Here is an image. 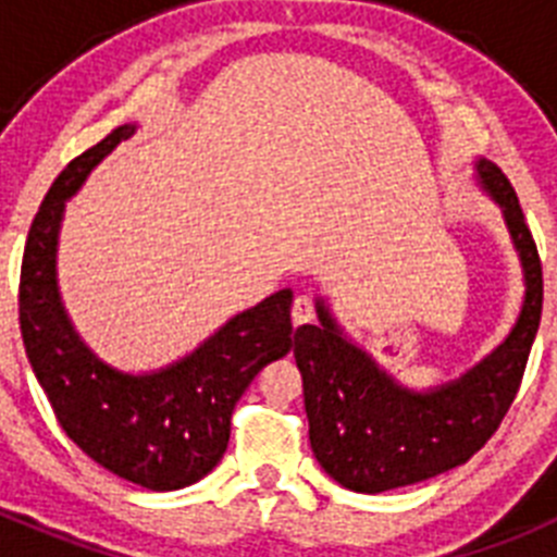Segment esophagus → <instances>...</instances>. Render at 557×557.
Masks as SVG:
<instances>
[{"mask_svg": "<svg viewBox=\"0 0 557 557\" xmlns=\"http://www.w3.org/2000/svg\"><path fill=\"white\" fill-rule=\"evenodd\" d=\"M314 321V304L312 298H307V295H298L293 301V323L295 326H301V323H309Z\"/></svg>", "mask_w": 557, "mask_h": 557, "instance_id": "1", "label": "esophagus"}]
</instances>
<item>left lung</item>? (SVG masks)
<instances>
[{
  "label": "left lung",
  "mask_w": 557,
  "mask_h": 557,
  "mask_svg": "<svg viewBox=\"0 0 557 557\" xmlns=\"http://www.w3.org/2000/svg\"><path fill=\"white\" fill-rule=\"evenodd\" d=\"M476 170L505 211L528 278L519 323L488 359L421 396L398 387L371 357L339 337L323 304L321 326L307 323L295 332L309 444L343 488L382 494L455 469L488 444L519 393L544 304L541 256L508 175L491 161H480Z\"/></svg>",
  "instance_id": "1"
}]
</instances>
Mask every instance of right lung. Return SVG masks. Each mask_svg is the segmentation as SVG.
Wrapping results in <instances>:
<instances>
[{"mask_svg": "<svg viewBox=\"0 0 557 557\" xmlns=\"http://www.w3.org/2000/svg\"><path fill=\"white\" fill-rule=\"evenodd\" d=\"M131 133V125L108 133L49 186L24 245L18 329L61 430L111 474L150 491H178L218 466L245 387L293 348V293L282 289L236 314L166 371L125 376L102 366L81 343L58 298V223L69 195Z\"/></svg>", "mask_w": 557, "mask_h": 557, "instance_id": "add662e5", "label": "right lung"}]
</instances>
